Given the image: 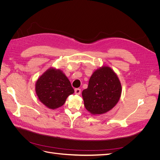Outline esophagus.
Segmentation results:
<instances>
[{
  "label": "esophagus",
  "instance_id": "34e87169",
  "mask_svg": "<svg viewBox=\"0 0 160 160\" xmlns=\"http://www.w3.org/2000/svg\"><path fill=\"white\" fill-rule=\"evenodd\" d=\"M75 93L76 95H79L81 93V89L79 88H77L75 89Z\"/></svg>",
  "mask_w": 160,
  "mask_h": 160
}]
</instances>
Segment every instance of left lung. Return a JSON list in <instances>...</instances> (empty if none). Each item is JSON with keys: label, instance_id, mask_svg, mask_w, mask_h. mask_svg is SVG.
I'll use <instances>...</instances> for the list:
<instances>
[{"label": "left lung", "instance_id": "left-lung-1", "mask_svg": "<svg viewBox=\"0 0 160 160\" xmlns=\"http://www.w3.org/2000/svg\"><path fill=\"white\" fill-rule=\"evenodd\" d=\"M122 94L118 75L109 67L103 66L92 74L88 88L82 92L84 105L93 115L107 113L114 108Z\"/></svg>", "mask_w": 160, "mask_h": 160}]
</instances>
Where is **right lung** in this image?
Instances as JSON below:
<instances>
[{
    "mask_svg": "<svg viewBox=\"0 0 160 160\" xmlns=\"http://www.w3.org/2000/svg\"><path fill=\"white\" fill-rule=\"evenodd\" d=\"M35 91L41 102L51 109L61 107L67 97L74 93L66 75L55 68L49 69L38 79Z\"/></svg>",
    "mask_w": 160,
    "mask_h": 160,
    "instance_id": "1",
    "label": "right lung"
}]
</instances>
